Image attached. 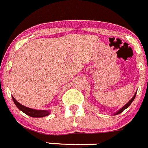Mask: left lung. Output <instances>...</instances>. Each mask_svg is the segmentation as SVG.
<instances>
[{"label": "left lung", "mask_w": 148, "mask_h": 148, "mask_svg": "<svg viewBox=\"0 0 148 148\" xmlns=\"http://www.w3.org/2000/svg\"><path fill=\"white\" fill-rule=\"evenodd\" d=\"M136 92L135 93V94H134V97H132V99H131V100H129V102H128L127 104H126V105H125L123 107V108H121V109L119 110L118 111V112H115V115H118V114H120V113H121V112H123V110H126V108H127L128 107H129V105H130L131 104H132V102H133V101H134V98H135V97H136Z\"/></svg>", "instance_id": "obj_1"}]
</instances>
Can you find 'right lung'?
<instances>
[{
    "label": "right lung",
    "mask_w": 148,
    "mask_h": 148,
    "mask_svg": "<svg viewBox=\"0 0 148 148\" xmlns=\"http://www.w3.org/2000/svg\"><path fill=\"white\" fill-rule=\"evenodd\" d=\"M12 99H13L14 102L16 105V106L21 111H22L23 112H25L26 115H29L30 117L33 118H40V117H45V116H47L50 114L49 110H35L32 109V108H29L27 107H25L24 105H21L20 103L17 102L16 99L14 98V97H12Z\"/></svg>",
    "instance_id": "add662e5"
}]
</instances>
